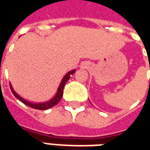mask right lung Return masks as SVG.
Instances as JSON below:
<instances>
[{"mask_svg": "<svg viewBox=\"0 0 150 150\" xmlns=\"http://www.w3.org/2000/svg\"><path fill=\"white\" fill-rule=\"evenodd\" d=\"M75 72V70H72L71 71L67 72L66 75L62 78V81L60 83V85L59 86V88H58V91H57V93L55 94V96L50 99V100L46 101V102H43V103H33V102H30V101H28L26 100H25L22 97H21L16 92V91L13 90V88L12 87L11 83H9V86H10V89H11L13 94L14 95V96L17 99H18L19 100L22 102L23 104H25V105H27L29 107L33 108L34 109H38V110H46V109H49L50 108L55 106L56 104L59 103L60 100L62 99V94H63V88H64V86H65L66 83L68 81V79L71 78V75H73Z\"/></svg>", "mask_w": 150, "mask_h": 150, "instance_id": "obj_1", "label": "right lung"}]
</instances>
